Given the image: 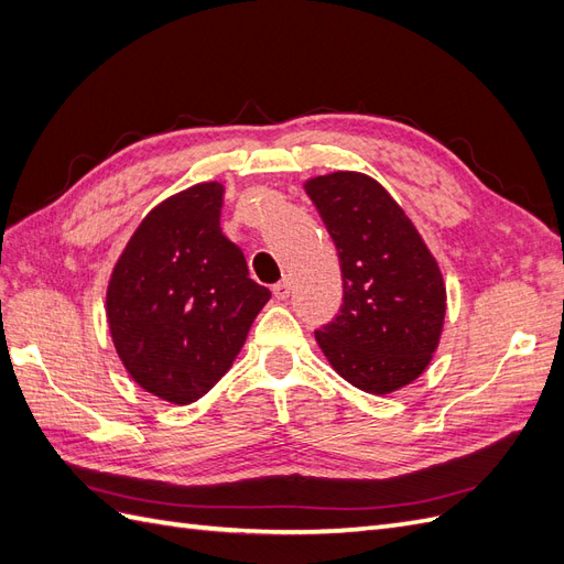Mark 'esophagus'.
Here are the masks:
<instances>
[{"label": "esophagus", "mask_w": 564, "mask_h": 564, "mask_svg": "<svg viewBox=\"0 0 564 564\" xmlns=\"http://www.w3.org/2000/svg\"><path fill=\"white\" fill-rule=\"evenodd\" d=\"M289 292H292V282H289V278H284L282 282L272 286V294H275V299H280V301H284L289 296Z\"/></svg>", "instance_id": "obj_1"}]
</instances>
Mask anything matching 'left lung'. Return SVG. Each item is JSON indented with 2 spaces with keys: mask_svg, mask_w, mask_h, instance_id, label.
I'll return each mask as SVG.
<instances>
[{
  "mask_svg": "<svg viewBox=\"0 0 564 564\" xmlns=\"http://www.w3.org/2000/svg\"><path fill=\"white\" fill-rule=\"evenodd\" d=\"M336 245L344 305L315 332L319 350L350 386L388 395L416 381L440 346L447 286L412 218L360 172L303 183Z\"/></svg>",
  "mask_w": 564,
  "mask_h": 564,
  "instance_id": "8db88e82",
  "label": "left lung"
}]
</instances>
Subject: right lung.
Masks as SVG:
<instances>
[{"label":"right lung","instance_id":"add662e5","mask_svg":"<svg viewBox=\"0 0 564 564\" xmlns=\"http://www.w3.org/2000/svg\"><path fill=\"white\" fill-rule=\"evenodd\" d=\"M220 207L218 181L160 202L119 253L106 292L110 336L129 377L181 406L226 377L270 299L220 230Z\"/></svg>","mask_w":564,"mask_h":564}]
</instances>
